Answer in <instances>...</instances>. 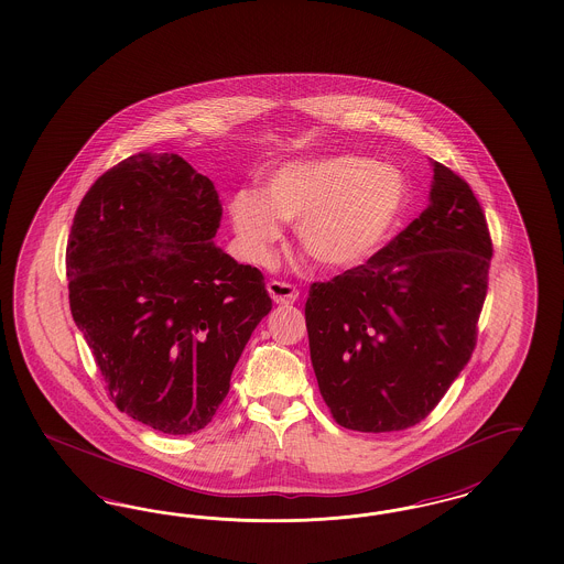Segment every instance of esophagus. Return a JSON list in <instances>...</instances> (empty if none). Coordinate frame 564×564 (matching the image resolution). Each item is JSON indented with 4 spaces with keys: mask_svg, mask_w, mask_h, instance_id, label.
<instances>
[{
    "mask_svg": "<svg viewBox=\"0 0 564 564\" xmlns=\"http://www.w3.org/2000/svg\"><path fill=\"white\" fill-rule=\"evenodd\" d=\"M267 288H269V293H271V297L276 304H293L300 295V292L293 285L283 283V281H271Z\"/></svg>",
    "mask_w": 564,
    "mask_h": 564,
    "instance_id": "esophagus-1",
    "label": "esophagus"
}]
</instances>
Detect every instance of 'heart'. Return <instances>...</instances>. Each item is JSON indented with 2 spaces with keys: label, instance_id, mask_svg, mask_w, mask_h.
Here are the masks:
<instances>
[{
  "label": "heart",
  "instance_id": "b5f03b06",
  "mask_svg": "<svg viewBox=\"0 0 564 564\" xmlns=\"http://www.w3.org/2000/svg\"><path fill=\"white\" fill-rule=\"evenodd\" d=\"M405 176L359 155L290 163L264 195L241 191L230 202L232 225L253 262H269L281 223L297 225V241L323 267L350 269L373 256L405 212Z\"/></svg>",
  "mask_w": 564,
  "mask_h": 564
}]
</instances>
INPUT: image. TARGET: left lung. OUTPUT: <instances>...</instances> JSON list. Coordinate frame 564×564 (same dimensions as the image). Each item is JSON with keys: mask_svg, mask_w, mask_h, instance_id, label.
<instances>
[{"mask_svg": "<svg viewBox=\"0 0 564 564\" xmlns=\"http://www.w3.org/2000/svg\"><path fill=\"white\" fill-rule=\"evenodd\" d=\"M432 170L420 218L361 267L311 285V361L344 429L420 424L473 357L491 235L470 184L438 161Z\"/></svg>", "mask_w": 564, "mask_h": 564, "instance_id": "left-lung-1", "label": "left lung"}]
</instances>
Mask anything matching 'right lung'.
Wrapping results in <instances>:
<instances>
[{
	"mask_svg": "<svg viewBox=\"0 0 564 564\" xmlns=\"http://www.w3.org/2000/svg\"><path fill=\"white\" fill-rule=\"evenodd\" d=\"M214 182L174 153H138L94 182L67 243L70 315L119 411L163 434L205 429L251 332L262 272L216 248Z\"/></svg>",
	"mask_w": 564,
	"mask_h": 564,
	"instance_id": "right-lung-1",
	"label": "right lung"
}]
</instances>
